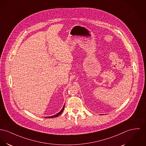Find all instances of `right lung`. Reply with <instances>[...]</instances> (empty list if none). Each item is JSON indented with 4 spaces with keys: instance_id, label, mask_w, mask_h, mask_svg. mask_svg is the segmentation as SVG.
<instances>
[{
    "instance_id": "add662e5",
    "label": "right lung",
    "mask_w": 146,
    "mask_h": 146,
    "mask_svg": "<svg viewBox=\"0 0 146 146\" xmlns=\"http://www.w3.org/2000/svg\"><path fill=\"white\" fill-rule=\"evenodd\" d=\"M65 105V104H64ZM64 106H63V108L61 110V111L59 112V113H58L57 114H55V115H52V116H49V117H45V118H55V117H58V115H59L62 113L63 112V111H64Z\"/></svg>"
}]
</instances>
